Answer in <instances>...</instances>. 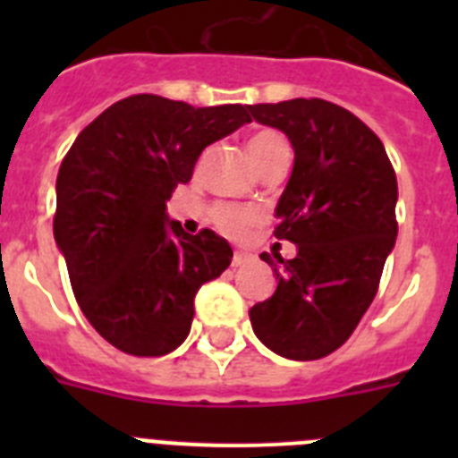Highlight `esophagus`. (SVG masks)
<instances>
[{
  "label": "esophagus",
  "instance_id": "34e87169",
  "mask_svg": "<svg viewBox=\"0 0 458 458\" xmlns=\"http://www.w3.org/2000/svg\"><path fill=\"white\" fill-rule=\"evenodd\" d=\"M250 259H252V257H250V254L236 252V254H233V259H232V266H236V268H238V266H245L250 261Z\"/></svg>",
  "mask_w": 458,
  "mask_h": 458
}]
</instances>
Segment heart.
<instances>
[{"label": "heart", "mask_w": 458, "mask_h": 458, "mask_svg": "<svg viewBox=\"0 0 458 458\" xmlns=\"http://www.w3.org/2000/svg\"><path fill=\"white\" fill-rule=\"evenodd\" d=\"M248 156L259 172L277 157H289V144L277 131H259L248 140ZM210 220L225 236L242 238L259 225V210L248 206L220 204L210 210Z\"/></svg>", "instance_id": "1"}]
</instances>
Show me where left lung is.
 I'll return each instance as SVG.
<instances>
[{"instance_id": "1", "label": "left lung", "mask_w": 458, "mask_h": 458, "mask_svg": "<svg viewBox=\"0 0 458 458\" xmlns=\"http://www.w3.org/2000/svg\"><path fill=\"white\" fill-rule=\"evenodd\" d=\"M250 112L293 147L275 236L298 250L286 261L261 254L277 289L250 310L252 330L282 358H326L365 317L394 248V169L374 131L335 103L293 98Z\"/></svg>"}]
</instances>
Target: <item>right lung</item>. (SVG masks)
<instances>
[{"mask_svg":"<svg viewBox=\"0 0 458 458\" xmlns=\"http://www.w3.org/2000/svg\"><path fill=\"white\" fill-rule=\"evenodd\" d=\"M250 121L248 105L192 107L140 93L93 119L64 157L56 248L87 321L123 353L179 349L199 286L232 264V245L210 229L185 233L167 199L208 144Z\"/></svg>","mask_w":458,"mask_h":458,"instance_id":"add662e5","label":"right lung"}]
</instances>
